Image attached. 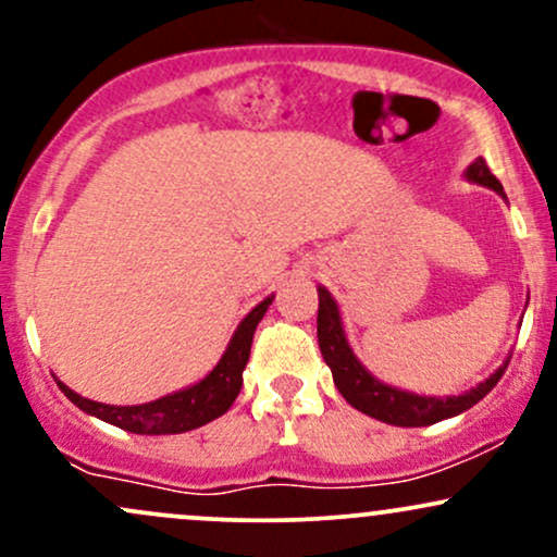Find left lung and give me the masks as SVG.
Listing matches in <instances>:
<instances>
[{
	"mask_svg": "<svg viewBox=\"0 0 557 557\" xmlns=\"http://www.w3.org/2000/svg\"><path fill=\"white\" fill-rule=\"evenodd\" d=\"M466 181L492 188L495 194H503V185L492 175L487 162L482 157H476L474 162L466 168ZM319 293V314H317V337H319V350H322L324 361H327L335 387L341 389V395L356 411L367 413L376 421H385L393 426H430L437 421L458 417V413L469 411L471 406H476L492 387L500 382V376L508 369L510 356L500 367L492 372L487 380L479 382L476 387L466 389L461 395H419L408 393V389L385 385L376 376L369 372L363 363L356 359L354 348H350L348 337H345L341 306L332 298V293L324 285L317 287Z\"/></svg>",
	"mask_w": 557,
	"mask_h": 557,
	"instance_id": "left-lung-1",
	"label": "left lung"
}]
</instances>
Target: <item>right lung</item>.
<instances>
[{"mask_svg":"<svg viewBox=\"0 0 557 557\" xmlns=\"http://www.w3.org/2000/svg\"><path fill=\"white\" fill-rule=\"evenodd\" d=\"M274 300V296H267L259 306H253L238 330L230 337L225 354L216 361V367L209 372L203 380H198L196 385H188L175 393L164 395L151 403H138V406H110V403H96L83 398V395L70 389L65 382L57 380L62 393L67 395L81 411H86L88 417H96L107 424L120 426V430L133 432V434H181L198 430V426L209 424V421L220 419L222 413H227V408L233 406L243 387V369H246L248 356H251V343L257 324L264 319L267 309Z\"/></svg>","mask_w":557,"mask_h":557,"instance_id":"1","label":"right lung"}]
</instances>
